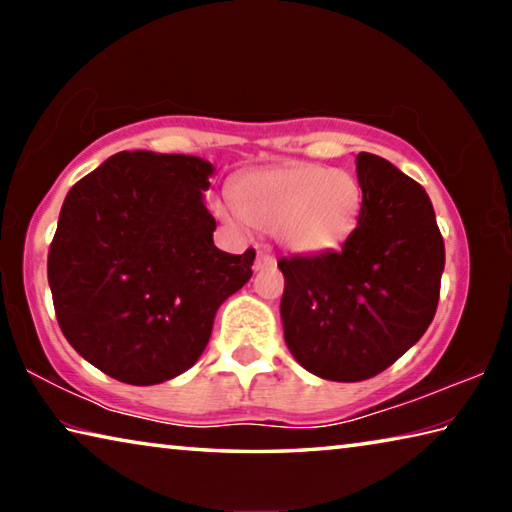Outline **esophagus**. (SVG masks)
I'll list each match as a JSON object with an SVG mask.
<instances>
[{
	"instance_id": "34e87169",
	"label": "esophagus",
	"mask_w": 512,
	"mask_h": 512,
	"mask_svg": "<svg viewBox=\"0 0 512 512\" xmlns=\"http://www.w3.org/2000/svg\"><path fill=\"white\" fill-rule=\"evenodd\" d=\"M275 266V257L268 253V250H259L257 259H255V271H266V268H273Z\"/></svg>"
}]
</instances>
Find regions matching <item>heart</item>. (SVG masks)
Returning a JSON list of instances; mask_svg holds the SVG:
<instances>
[{
	"instance_id": "1",
	"label": "heart",
	"mask_w": 512,
	"mask_h": 512,
	"mask_svg": "<svg viewBox=\"0 0 512 512\" xmlns=\"http://www.w3.org/2000/svg\"><path fill=\"white\" fill-rule=\"evenodd\" d=\"M237 203L221 201L216 210L230 223L248 221L298 253H325L345 244L361 212L359 180L345 169L320 164L248 173L237 183Z\"/></svg>"
}]
</instances>
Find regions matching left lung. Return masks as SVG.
<instances>
[{
	"label": "left lung",
	"instance_id": "left-lung-1",
	"mask_svg": "<svg viewBox=\"0 0 512 512\" xmlns=\"http://www.w3.org/2000/svg\"><path fill=\"white\" fill-rule=\"evenodd\" d=\"M361 212L343 248L277 262L284 341L302 368L363 381L402 357L438 307L445 244L424 187L391 162L357 155Z\"/></svg>",
	"mask_w": 512,
	"mask_h": 512
}]
</instances>
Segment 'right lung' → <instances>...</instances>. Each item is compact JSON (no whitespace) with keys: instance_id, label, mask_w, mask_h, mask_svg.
<instances>
[{"instance_id":"1","label":"right lung","mask_w":512,"mask_h":512,"mask_svg":"<svg viewBox=\"0 0 512 512\" xmlns=\"http://www.w3.org/2000/svg\"><path fill=\"white\" fill-rule=\"evenodd\" d=\"M214 167L196 155L121 151L60 207L47 277L69 345L124 384L183 375L216 309L253 275L255 250L223 253L205 207Z\"/></svg>"}]
</instances>
